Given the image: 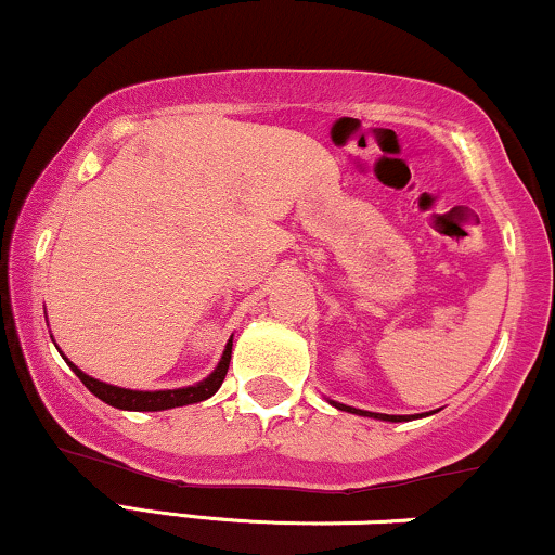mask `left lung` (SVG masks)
I'll return each mask as SVG.
<instances>
[{
  "label": "left lung",
  "instance_id": "1",
  "mask_svg": "<svg viewBox=\"0 0 555 555\" xmlns=\"http://www.w3.org/2000/svg\"><path fill=\"white\" fill-rule=\"evenodd\" d=\"M332 405L337 410H345V413H356V415H366V418H379V421H392V423H402V421H410L415 418V415H384V413H369V410H358V408H350V405H340V402L330 400Z\"/></svg>",
  "mask_w": 555,
  "mask_h": 555
}]
</instances>
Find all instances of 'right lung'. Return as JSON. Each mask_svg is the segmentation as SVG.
I'll list each match as a JSON object with an SVG mask.
<instances>
[{"instance_id":"right-lung-1","label":"right lung","mask_w":555,"mask_h":555,"mask_svg":"<svg viewBox=\"0 0 555 555\" xmlns=\"http://www.w3.org/2000/svg\"><path fill=\"white\" fill-rule=\"evenodd\" d=\"M231 348L233 340H228L223 358L220 363L215 366V371L207 379H202L194 387H181V389H158V392H140V389H124V387H114V384L106 382H98L93 376H88L85 371H80L75 363H69V369L75 371L77 379H80L85 387L93 392L98 400H103L111 408H119V410H137V413H155V410H168V408H184L192 405V402H202L207 397H212L223 384L225 374H228V363H231Z\"/></svg>"}]
</instances>
